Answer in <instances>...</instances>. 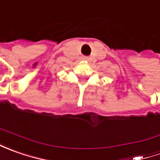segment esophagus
Returning <instances> with one entry per match:
<instances>
[{
    "label": "esophagus",
    "instance_id": "34e87169",
    "mask_svg": "<svg viewBox=\"0 0 160 160\" xmlns=\"http://www.w3.org/2000/svg\"><path fill=\"white\" fill-rule=\"evenodd\" d=\"M83 59H84V60H88L89 58H83Z\"/></svg>",
    "mask_w": 160,
    "mask_h": 160
}]
</instances>
